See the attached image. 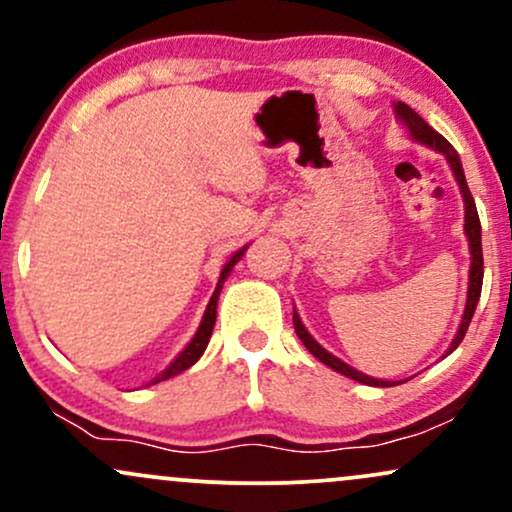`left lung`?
Masks as SVG:
<instances>
[{
    "label": "left lung",
    "instance_id": "1",
    "mask_svg": "<svg viewBox=\"0 0 512 512\" xmlns=\"http://www.w3.org/2000/svg\"><path fill=\"white\" fill-rule=\"evenodd\" d=\"M397 115L402 117L404 125L409 127L411 137L416 139V142L431 146V149L440 151V154H445V158L450 161V168L452 173H455L457 182H460V190H462V197H464V233H467L469 238V250H472V269H469V291H467V305H464V315H462V322H460V330H457L455 339H452L450 344V351H455L460 342L464 339V334H467V327L469 322H472V315L474 310H477V303H479V296H481V281H484V255H481V223H479V214H477V204H474V197L472 192H469L467 187V180H464V170H462V163H460V156H457V151L452 149V144L448 139L443 137V134H438L436 129H433L428 122L421 117L419 113H414V110L409 108L407 103H397L395 105ZM293 327H296V334L298 339L305 344V349L310 351L315 358H320L325 366H330L337 370V373L346 375V378L351 380H358V383L363 385H375V387H392V385H399L395 380H375V378H368V375L358 373L351 366H346L344 361H339L337 356H332L330 351L322 349L320 344L315 342L313 337H310L308 330L303 327L301 317L293 313ZM448 351V354H450Z\"/></svg>",
    "mask_w": 512,
    "mask_h": 512
}]
</instances>
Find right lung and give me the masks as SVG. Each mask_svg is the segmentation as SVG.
Returning <instances> with one entry per match:
<instances>
[{
    "mask_svg": "<svg viewBox=\"0 0 512 512\" xmlns=\"http://www.w3.org/2000/svg\"><path fill=\"white\" fill-rule=\"evenodd\" d=\"M248 250V248H243V250H238L236 255L231 257V260L226 262V267L221 269V276H219V284H216V291H214V296H211V301H209V305H207V310H204V317H202V325H199V330H197V334H195V339H192L190 344L185 346V351H182V354L175 358L173 363H170V366L163 370L161 375H158V378L154 380V383H161V380H168V378H173V375H178V373H182V370H187L192 366V363L197 361L199 356L204 354V349H207V344H209V339H211V332H214V322H216V301H219V293H221V289H223V281H226V276L231 274V269H233V264H236L240 257H243V252ZM151 383V385H154Z\"/></svg>",
    "mask_w": 512,
    "mask_h": 512,
    "instance_id": "obj_1",
    "label": "right lung"
}]
</instances>
